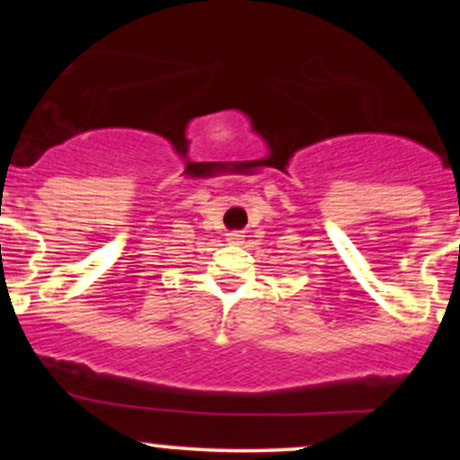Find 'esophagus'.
<instances>
[{"label": "esophagus", "mask_w": 460, "mask_h": 460, "mask_svg": "<svg viewBox=\"0 0 460 460\" xmlns=\"http://www.w3.org/2000/svg\"><path fill=\"white\" fill-rule=\"evenodd\" d=\"M226 242H229V244H242V242H244V235H242L240 231H231V234H226Z\"/></svg>", "instance_id": "1"}]
</instances>
